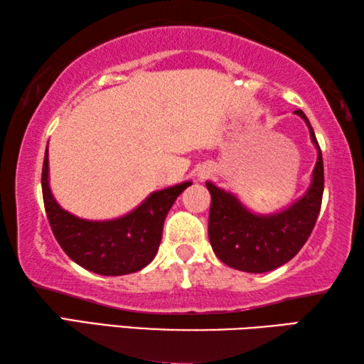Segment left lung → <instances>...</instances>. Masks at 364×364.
I'll return each instance as SVG.
<instances>
[{
    "instance_id": "8db88e82",
    "label": "left lung",
    "mask_w": 364,
    "mask_h": 364,
    "mask_svg": "<svg viewBox=\"0 0 364 364\" xmlns=\"http://www.w3.org/2000/svg\"><path fill=\"white\" fill-rule=\"evenodd\" d=\"M294 114L305 120L318 159L310 186L292 205L276 213H255L230 191L205 183L212 196L208 239L215 255L234 269L267 273L279 268L299 254L315 228L324 191L323 156L310 120L301 110Z\"/></svg>"
}]
</instances>
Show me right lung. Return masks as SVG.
<instances>
[{
  "label": "right lung",
  "instance_id": "add662e5",
  "mask_svg": "<svg viewBox=\"0 0 364 364\" xmlns=\"http://www.w3.org/2000/svg\"><path fill=\"white\" fill-rule=\"evenodd\" d=\"M184 181L154 191L132 212L112 220H85L64 210L49 188L48 147L41 188L46 215L60 247L80 267L102 276H122L147 267L162 241L164 221L176 197L191 186Z\"/></svg>",
  "mask_w": 364,
  "mask_h": 364
}]
</instances>
